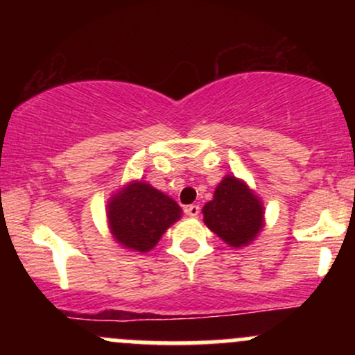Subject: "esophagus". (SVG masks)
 Instances as JSON below:
<instances>
[{
    "label": "esophagus",
    "mask_w": 355,
    "mask_h": 355,
    "mask_svg": "<svg viewBox=\"0 0 355 355\" xmlns=\"http://www.w3.org/2000/svg\"><path fill=\"white\" fill-rule=\"evenodd\" d=\"M185 214L189 215V217H191V218L198 217V214H200V207H198V205H189V207H185Z\"/></svg>",
    "instance_id": "esophagus-1"
}]
</instances>
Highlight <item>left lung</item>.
<instances>
[{
  "instance_id": "obj_1",
  "label": "left lung",
  "mask_w": 355,
  "mask_h": 355,
  "mask_svg": "<svg viewBox=\"0 0 355 355\" xmlns=\"http://www.w3.org/2000/svg\"><path fill=\"white\" fill-rule=\"evenodd\" d=\"M203 222L229 247L250 245L266 227V207L245 180L225 175L202 209Z\"/></svg>"
}]
</instances>
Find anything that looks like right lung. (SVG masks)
Returning <instances> with one entry per match:
<instances>
[{"mask_svg": "<svg viewBox=\"0 0 355 355\" xmlns=\"http://www.w3.org/2000/svg\"><path fill=\"white\" fill-rule=\"evenodd\" d=\"M180 217V205L141 178L120 187L107 203V222L113 240L126 250L140 254L152 250Z\"/></svg>", "mask_w": 355, "mask_h": 355, "instance_id": "right-lung-1", "label": "right lung"}]
</instances>
